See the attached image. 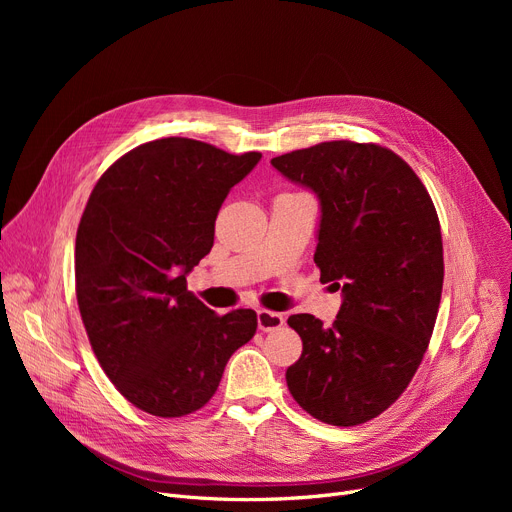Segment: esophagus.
<instances>
[{
    "mask_svg": "<svg viewBox=\"0 0 512 512\" xmlns=\"http://www.w3.org/2000/svg\"><path fill=\"white\" fill-rule=\"evenodd\" d=\"M257 326H259L261 332L278 330V328L284 326V315H282V313H276V311L261 309V311H257Z\"/></svg>",
    "mask_w": 512,
    "mask_h": 512,
    "instance_id": "esophagus-1",
    "label": "esophagus"
}]
</instances>
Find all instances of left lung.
<instances>
[{"mask_svg": "<svg viewBox=\"0 0 512 512\" xmlns=\"http://www.w3.org/2000/svg\"><path fill=\"white\" fill-rule=\"evenodd\" d=\"M272 166L317 195L313 261L342 292L332 328L288 317L303 340L288 390L319 421L365 423L405 392L434 332L444 282L436 207L407 161L380 145L319 143Z\"/></svg>", "mask_w": 512, "mask_h": 512, "instance_id": "left-lung-1", "label": "left lung"}]
</instances>
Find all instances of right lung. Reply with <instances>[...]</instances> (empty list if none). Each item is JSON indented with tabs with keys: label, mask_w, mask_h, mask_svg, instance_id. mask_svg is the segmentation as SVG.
Instances as JSON below:
<instances>
[{
	"label": "right lung",
	"mask_w": 512,
	"mask_h": 512,
	"mask_svg": "<svg viewBox=\"0 0 512 512\" xmlns=\"http://www.w3.org/2000/svg\"><path fill=\"white\" fill-rule=\"evenodd\" d=\"M261 153L157 139L122 155L95 184L74 251L76 299L93 353L134 407L182 417L215 394L257 313L215 315L186 288L211 251L218 211Z\"/></svg>",
	"instance_id": "obj_1"
}]
</instances>
